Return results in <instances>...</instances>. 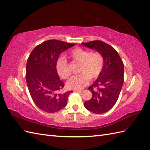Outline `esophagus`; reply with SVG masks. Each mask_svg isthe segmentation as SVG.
Returning a JSON list of instances; mask_svg holds the SVG:
<instances>
[{
	"label": "esophagus",
	"instance_id": "34e87169",
	"mask_svg": "<svg viewBox=\"0 0 150 150\" xmlns=\"http://www.w3.org/2000/svg\"><path fill=\"white\" fill-rule=\"evenodd\" d=\"M82 90H74V92H81Z\"/></svg>",
	"mask_w": 150,
	"mask_h": 150
}]
</instances>
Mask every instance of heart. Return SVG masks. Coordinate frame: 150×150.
Returning <instances> with one entry per match:
<instances>
[{
	"mask_svg": "<svg viewBox=\"0 0 150 150\" xmlns=\"http://www.w3.org/2000/svg\"><path fill=\"white\" fill-rule=\"evenodd\" d=\"M69 57L79 63L78 69L79 74L73 76L68 80L66 83L68 89H82L88 84L90 79H96L103 70L104 57L98 52L91 53L88 50L76 47L69 53ZM56 68L61 78L66 79L69 77L70 72L67 62L64 58H60L57 61Z\"/></svg>",
	"mask_w": 150,
	"mask_h": 150,
	"instance_id": "b5f03b06",
	"label": "heart"
}]
</instances>
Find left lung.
<instances>
[{"instance_id":"obj_1","label":"left lung","mask_w":150,"mask_h":150,"mask_svg":"<svg viewBox=\"0 0 150 150\" xmlns=\"http://www.w3.org/2000/svg\"><path fill=\"white\" fill-rule=\"evenodd\" d=\"M82 44L96 50L104 57L103 70L96 81L88 88L92 97L84 103L87 110L103 114L114 106L122 90L124 81L123 61L114 47L103 41H93Z\"/></svg>"}]
</instances>
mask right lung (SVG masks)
Instances as JSON below:
<instances>
[{
    "mask_svg": "<svg viewBox=\"0 0 150 150\" xmlns=\"http://www.w3.org/2000/svg\"><path fill=\"white\" fill-rule=\"evenodd\" d=\"M75 44L58 40H48L32 50L27 60L26 81L34 103L43 111L55 112L67 105L72 91L64 93L59 91L64 86L57 71L58 57Z\"/></svg>",
    "mask_w": 150,
    "mask_h": 150,
    "instance_id": "obj_1",
    "label": "right lung"
}]
</instances>
